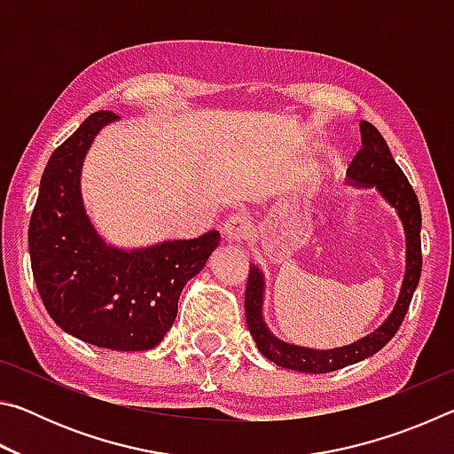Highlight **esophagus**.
<instances>
[{"mask_svg": "<svg viewBox=\"0 0 454 454\" xmlns=\"http://www.w3.org/2000/svg\"><path fill=\"white\" fill-rule=\"evenodd\" d=\"M224 236L228 238L230 242H242L246 238L250 236V230H252V222L248 218V214H232L226 222H224Z\"/></svg>", "mask_w": 454, "mask_h": 454, "instance_id": "34e87169", "label": "esophagus"}]
</instances>
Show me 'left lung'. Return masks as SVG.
Here are the masks:
<instances>
[{
  "label": "left lung",
  "mask_w": 454,
  "mask_h": 454,
  "mask_svg": "<svg viewBox=\"0 0 454 454\" xmlns=\"http://www.w3.org/2000/svg\"><path fill=\"white\" fill-rule=\"evenodd\" d=\"M360 134H363V148L356 152L347 170L350 182L358 186H376L380 194L395 206L398 216H401L406 234V272L401 288V296L390 317L358 342L348 347H340L334 350H312L304 347H294L276 338L266 328L262 318V292H264V276L258 266L250 264L248 284H246L244 310L246 322H248L250 334L254 338L258 350L282 368L301 372H333L338 368L360 363L366 356L379 352L390 338L401 328L403 320L409 310L414 290L420 280L422 270V250H420V204L414 194L411 182L403 174L401 168L395 162L388 144L384 142L379 129L371 121H360Z\"/></svg>",
  "instance_id": "8db88e82"
}]
</instances>
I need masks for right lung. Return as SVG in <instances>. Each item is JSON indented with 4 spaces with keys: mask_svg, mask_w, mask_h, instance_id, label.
<instances>
[{
    "mask_svg": "<svg viewBox=\"0 0 454 454\" xmlns=\"http://www.w3.org/2000/svg\"><path fill=\"white\" fill-rule=\"evenodd\" d=\"M114 112H96L51 153L29 220L37 292L53 322L80 340L112 350H150L178 314L180 292L220 242L218 230L142 250L107 246L80 194L83 156Z\"/></svg>",
    "mask_w": 454,
    "mask_h": 454,
    "instance_id": "add662e5",
    "label": "right lung"
}]
</instances>
